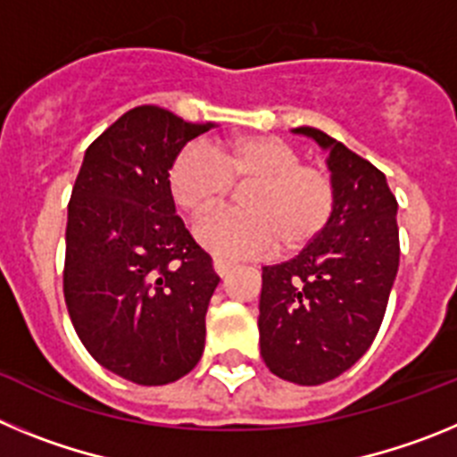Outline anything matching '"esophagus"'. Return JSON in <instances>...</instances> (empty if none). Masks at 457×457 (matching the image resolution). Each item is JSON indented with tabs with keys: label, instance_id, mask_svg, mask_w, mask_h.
<instances>
[{
	"label": "esophagus",
	"instance_id": "1",
	"mask_svg": "<svg viewBox=\"0 0 457 457\" xmlns=\"http://www.w3.org/2000/svg\"><path fill=\"white\" fill-rule=\"evenodd\" d=\"M212 268H215V272L220 274V277H224V274H228V270L233 268L231 261H224V258H212Z\"/></svg>",
	"mask_w": 457,
	"mask_h": 457
}]
</instances>
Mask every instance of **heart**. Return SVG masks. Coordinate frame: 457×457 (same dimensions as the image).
Masks as SVG:
<instances>
[{
  "instance_id": "heart-1",
  "label": "heart",
  "mask_w": 457,
  "mask_h": 457,
  "mask_svg": "<svg viewBox=\"0 0 457 457\" xmlns=\"http://www.w3.org/2000/svg\"><path fill=\"white\" fill-rule=\"evenodd\" d=\"M249 185L245 210H221L199 226L201 245L228 258L297 253L322 236L337 210V180L325 167L302 162L290 144L268 135H245L189 144L169 169L173 201L201 220L231 194Z\"/></svg>"
}]
</instances>
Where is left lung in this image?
<instances>
[{
	"label": "left lung",
	"instance_id": "obj_1",
	"mask_svg": "<svg viewBox=\"0 0 457 457\" xmlns=\"http://www.w3.org/2000/svg\"><path fill=\"white\" fill-rule=\"evenodd\" d=\"M329 151L337 210L322 236L286 263L263 268L261 357L295 385L338 378L366 350L385 318L398 272V201L385 173L316 128H295Z\"/></svg>",
	"mask_w": 457,
	"mask_h": 457
}]
</instances>
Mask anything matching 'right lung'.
<instances>
[{"mask_svg": "<svg viewBox=\"0 0 457 457\" xmlns=\"http://www.w3.org/2000/svg\"><path fill=\"white\" fill-rule=\"evenodd\" d=\"M212 123L155 104L125 112L84 153L66 224L63 297L100 366L137 385L199 364L220 277L176 215L169 169Z\"/></svg>", "mask_w": 457, "mask_h": 457, "instance_id": "add662e5", "label": "right lung"}]
</instances>
